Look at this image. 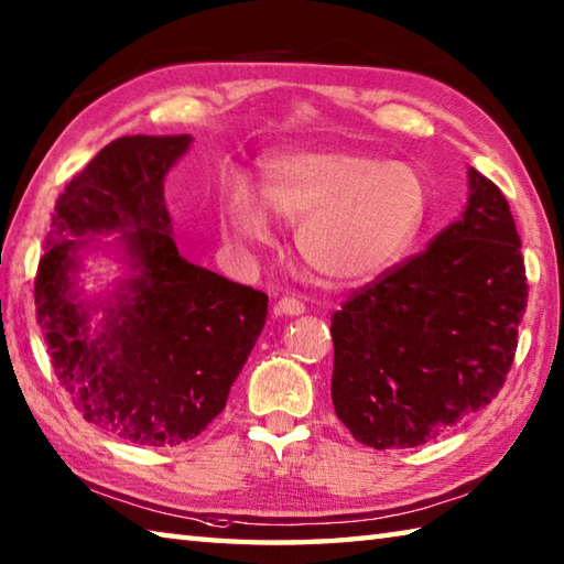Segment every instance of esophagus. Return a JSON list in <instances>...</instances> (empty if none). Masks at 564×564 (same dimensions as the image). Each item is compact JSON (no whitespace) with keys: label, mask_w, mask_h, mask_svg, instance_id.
<instances>
[{"label":"esophagus","mask_w":564,"mask_h":564,"mask_svg":"<svg viewBox=\"0 0 564 564\" xmlns=\"http://www.w3.org/2000/svg\"><path fill=\"white\" fill-rule=\"evenodd\" d=\"M278 312L284 316H300L304 314V304L296 300V296H282L278 302Z\"/></svg>","instance_id":"1"}]
</instances>
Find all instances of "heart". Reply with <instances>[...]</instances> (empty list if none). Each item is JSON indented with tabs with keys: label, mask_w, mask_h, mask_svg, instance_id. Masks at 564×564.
Instances as JSON below:
<instances>
[{
	"label": "heart",
	"mask_w": 564,
	"mask_h": 564,
	"mask_svg": "<svg viewBox=\"0 0 564 564\" xmlns=\"http://www.w3.org/2000/svg\"><path fill=\"white\" fill-rule=\"evenodd\" d=\"M430 186L420 169L360 150H302L262 162V198L246 182L220 196L223 230L270 242L272 216L296 226V248L326 282H368L395 264L422 228Z\"/></svg>",
	"instance_id": "obj_1"
}]
</instances>
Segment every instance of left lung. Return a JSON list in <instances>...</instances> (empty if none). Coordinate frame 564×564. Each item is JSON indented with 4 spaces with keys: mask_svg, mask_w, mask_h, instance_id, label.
Returning <instances> with one entry per match:
<instances>
[{
    "mask_svg": "<svg viewBox=\"0 0 564 564\" xmlns=\"http://www.w3.org/2000/svg\"><path fill=\"white\" fill-rule=\"evenodd\" d=\"M469 206L412 258L348 294L332 316V400L373 449L437 440L503 388L528 304L506 196L469 169Z\"/></svg>",
    "mask_w": 564,
    "mask_h": 564,
    "instance_id": "1",
    "label": "left lung"
}]
</instances>
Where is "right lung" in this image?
Returning a JSON list of instances; mask_svg holds the SVG:
<instances>
[{"mask_svg": "<svg viewBox=\"0 0 564 564\" xmlns=\"http://www.w3.org/2000/svg\"><path fill=\"white\" fill-rule=\"evenodd\" d=\"M188 134L120 137L56 200L34 280L36 318L53 373L95 427L140 447L196 440L226 408L268 318V294L178 254L164 176ZM123 230L138 270L100 333L72 292L88 231Z\"/></svg>", "mask_w": 564, "mask_h": 564, "instance_id": "obj_1", "label": "right lung"}]
</instances>
